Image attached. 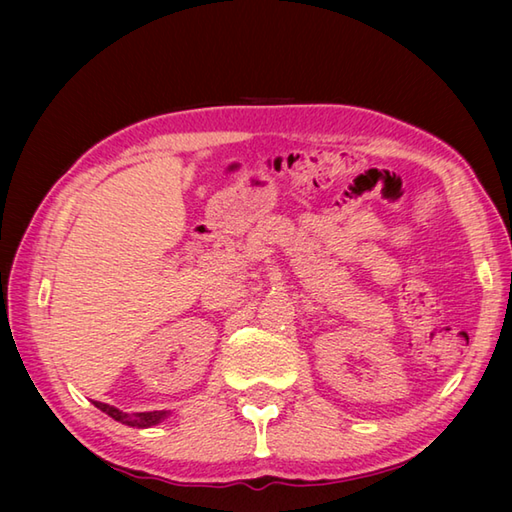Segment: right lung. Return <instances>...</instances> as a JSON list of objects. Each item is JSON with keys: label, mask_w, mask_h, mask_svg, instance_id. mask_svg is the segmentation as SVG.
<instances>
[{"label": "right lung", "mask_w": 512, "mask_h": 512, "mask_svg": "<svg viewBox=\"0 0 512 512\" xmlns=\"http://www.w3.org/2000/svg\"><path fill=\"white\" fill-rule=\"evenodd\" d=\"M95 408H100L102 412L109 414L111 419L120 421L124 425H130V427H150V425H157L163 417L165 412H135V414H126V412H120L113 406H106V403H100V401H93Z\"/></svg>", "instance_id": "right-lung-1"}]
</instances>
